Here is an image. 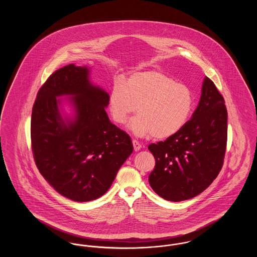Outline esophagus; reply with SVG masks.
Returning <instances> with one entry per match:
<instances>
[{"mask_svg": "<svg viewBox=\"0 0 257 257\" xmlns=\"http://www.w3.org/2000/svg\"><path fill=\"white\" fill-rule=\"evenodd\" d=\"M132 144H133L135 151H139V150L142 148L141 144H140L138 141H136V140H133V141H132Z\"/></svg>", "mask_w": 257, "mask_h": 257, "instance_id": "1", "label": "esophagus"}]
</instances>
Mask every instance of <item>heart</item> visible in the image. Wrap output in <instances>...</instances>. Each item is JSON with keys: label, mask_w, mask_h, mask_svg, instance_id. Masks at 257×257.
Masks as SVG:
<instances>
[{"label": "heart", "mask_w": 257, "mask_h": 257, "mask_svg": "<svg viewBox=\"0 0 257 257\" xmlns=\"http://www.w3.org/2000/svg\"><path fill=\"white\" fill-rule=\"evenodd\" d=\"M136 108L139 114L129 127L137 137L152 135L155 139H167L188 122L194 108V95L188 86L160 70L134 72L125 83L113 82L109 109L113 121L123 125Z\"/></svg>", "instance_id": "obj_1"}]
</instances>
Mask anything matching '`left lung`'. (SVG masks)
I'll use <instances>...</instances> for the list:
<instances>
[{
	"label": "left lung",
	"instance_id": "8db88e82",
	"mask_svg": "<svg viewBox=\"0 0 257 257\" xmlns=\"http://www.w3.org/2000/svg\"><path fill=\"white\" fill-rule=\"evenodd\" d=\"M226 142L224 99L205 77L192 118L178 133L148 147L155 158V168L148 178L151 188L174 202L199 195L220 173Z\"/></svg>",
	"mask_w": 257,
	"mask_h": 257
}]
</instances>
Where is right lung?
<instances>
[{
    "label": "right lung",
    "instance_id": "right-lung-1",
    "mask_svg": "<svg viewBox=\"0 0 257 257\" xmlns=\"http://www.w3.org/2000/svg\"><path fill=\"white\" fill-rule=\"evenodd\" d=\"M86 66L55 71L37 92L31 140L37 169L61 196L85 202L103 196L133 152L129 135L110 122L109 94L88 79ZM70 95L74 118L63 120L60 99Z\"/></svg>",
    "mask_w": 257,
    "mask_h": 257
}]
</instances>
